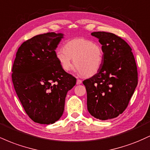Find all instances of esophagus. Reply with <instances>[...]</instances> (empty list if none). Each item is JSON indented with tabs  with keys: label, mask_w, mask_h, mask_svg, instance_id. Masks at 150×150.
I'll use <instances>...</instances> for the list:
<instances>
[{
	"label": "esophagus",
	"mask_w": 150,
	"mask_h": 150,
	"mask_svg": "<svg viewBox=\"0 0 150 150\" xmlns=\"http://www.w3.org/2000/svg\"><path fill=\"white\" fill-rule=\"evenodd\" d=\"M76 83H77V85H80V84L82 83V80H80V79H77Z\"/></svg>",
	"instance_id": "1"
}]
</instances>
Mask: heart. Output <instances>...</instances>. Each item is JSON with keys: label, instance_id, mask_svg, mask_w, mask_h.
<instances>
[{"label": "heart", "instance_id": "b5f03b06", "mask_svg": "<svg viewBox=\"0 0 150 150\" xmlns=\"http://www.w3.org/2000/svg\"><path fill=\"white\" fill-rule=\"evenodd\" d=\"M61 68L68 72L76 65V71L80 75L91 77L96 75L102 66L104 52L97 43L84 38H77L68 41L64 49L60 48L55 53Z\"/></svg>", "mask_w": 150, "mask_h": 150}]
</instances>
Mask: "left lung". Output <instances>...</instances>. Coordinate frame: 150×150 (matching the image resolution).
<instances>
[{"instance_id":"obj_1","label":"left lung","mask_w":150,"mask_h":150,"mask_svg":"<svg viewBox=\"0 0 150 150\" xmlns=\"http://www.w3.org/2000/svg\"><path fill=\"white\" fill-rule=\"evenodd\" d=\"M102 45L104 61L99 71L83 81L88 111L94 118L108 120L125 111L137 85V70L130 46L110 32H94Z\"/></svg>"}]
</instances>
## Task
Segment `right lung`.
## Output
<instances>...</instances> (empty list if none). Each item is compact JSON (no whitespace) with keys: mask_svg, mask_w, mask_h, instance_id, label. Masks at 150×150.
I'll use <instances>...</instances> for the list:
<instances>
[{"mask_svg":"<svg viewBox=\"0 0 150 150\" xmlns=\"http://www.w3.org/2000/svg\"><path fill=\"white\" fill-rule=\"evenodd\" d=\"M63 36L48 32L23 42L12 68L15 90L26 113L40 124H52L61 118L67 93L76 84L55 56Z\"/></svg>","mask_w":150,"mask_h":150,"instance_id":"right-lung-1","label":"right lung"}]
</instances>
